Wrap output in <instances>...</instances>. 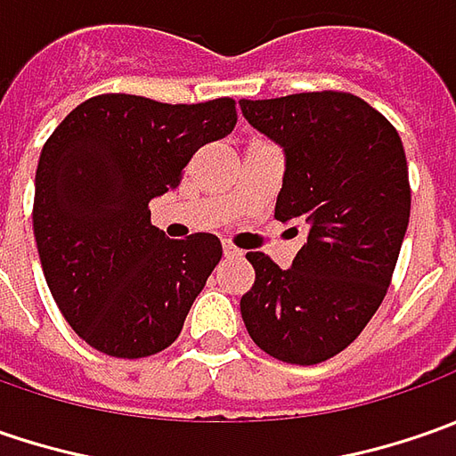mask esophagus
I'll use <instances>...</instances> for the list:
<instances>
[{
    "instance_id": "34e87169",
    "label": "esophagus",
    "mask_w": 456,
    "mask_h": 456,
    "mask_svg": "<svg viewBox=\"0 0 456 456\" xmlns=\"http://www.w3.org/2000/svg\"><path fill=\"white\" fill-rule=\"evenodd\" d=\"M223 254H225V258H238V256H243V251H238L231 243H223Z\"/></svg>"
}]
</instances>
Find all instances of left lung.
<instances>
[{"mask_svg": "<svg viewBox=\"0 0 456 456\" xmlns=\"http://www.w3.org/2000/svg\"><path fill=\"white\" fill-rule=\"evenodd\" d=\"M240 111L287 157L273 216L306 225L289 269L246 254L256 281L240 314L272 358L317 365L358 338L388 291L411 213L406 151L386 116L342 91L243 98Z\"/></svg>", "mask_w": 456, "mask_h": 456, "instance_id": "8db88e82", "label": "left lung"}]
</instances>
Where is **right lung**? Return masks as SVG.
<instances>
[{"label": "right lung", "mask_w": 456, "mask_h": 456, "mask_svg": "<svg viewBox=\"0 0 456 456\" xmlns=\"http://www.w3.org/2000/svg\"><path fill=\"white\" fill-rule=\"evenodd\" d=\"M236 101L159 103L103 94L45 142L32 225L43 273L78 338L114 358L169 347L223 256L213 233L184 240L151 225L150 202L177 187L192 154L236 126Z\"/></svg>", "instance_id": "obj_1"}]
</instances>
